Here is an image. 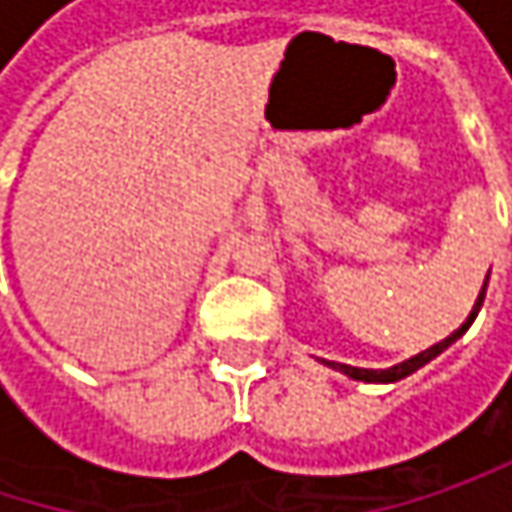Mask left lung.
<instances>
[{"mask_svg":"<svg viewBox=\"0 0 512 512\" xmlns=\"http://www.w3.org/2000/svg\"><path fill=\"white\" fill-rule=\"evenodd\" d=\"M489 278V275H486ZM483 296H486V281H483V290H480V296H477V302H474V308H471V314H468V320L462 323L460 329L454 332V335H448L445 341H439V344H433L430 350H424V353H418V356L406 358V361H400V364H394V367H388V370H367V367H350V364H338V361H332L329 367H335V370H341V373H347L350 379H361V382H397V379H403V376H409V373H415L418 367H424L430 358H436L445 347H451L457 338H460L462 332L474 323V317H477V311H480V305H483Z\"/></svg>","mask_w":512,"mask_h":512,"instance_id":"1","label":"left lung"}]
</instances>
